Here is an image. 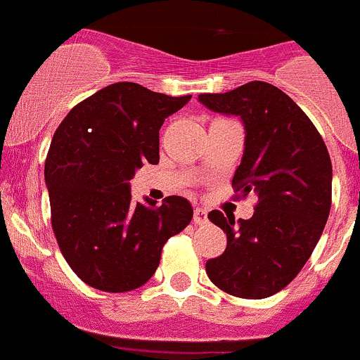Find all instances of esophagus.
Returning <instances> with one entry per match:
<instances>
[{
  "mask_svg": "<svg viewBox=\"0 0 360 360\" xmlns=\"http://www.w3.org/2000/svg\"><path fill=\"white\" fill-rule=\"evenodd\" d=\"M193 221H195V225L207 224V211H203V209H200V207H195V211H193Z\"/></svg>",
  "mask_w": 360,
  "mask_h": 360,
  "instance_id": "obj_1",
  "label": "esophagus"
}]
</instances>
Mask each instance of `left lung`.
Masks as SVG:
<instances>
[{"label":"left lung","instance_id":"obj_1","mask_svg":"<svg viewBox=\"0 0 360 360\" xmlns=\"http://www.w3.org/2000/svg\"><path fill=\"white\" fill-rule=\"evenodd\" d=\"M209 110L240 115L245 153L232 187L257 198L249 219L211 211L227 249L205 263L219 290L263 299L283 290L316 249L332 205V160L308 115L274 84L252 81L227 94H202Z\"/></svg>","mask_w":360,"mask_h":360}]
</instances>
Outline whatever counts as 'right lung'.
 I'll return each mask as SVG.
<instances>
[{
    "mask_svg": "<svg viewBox=\"0 0 360 360\" xmlns=\"http://www.w3.org/2000/svg\"><path fill=\"white\" fill-rule=\"evenodd\" d=\"M136 82H115L84 98L56 129L44 162L52 229L70 269L103 292H129L149 281L162 247L189 225L182 196L162 205L131 202L129 180L158 164L164 120L189 103Z\"/></svg>",
    "mask_w": 360,
    "mask_h": 360,
    "instance_id": "right-lung-1",
    "label": "right lung"
}]
</instances>
